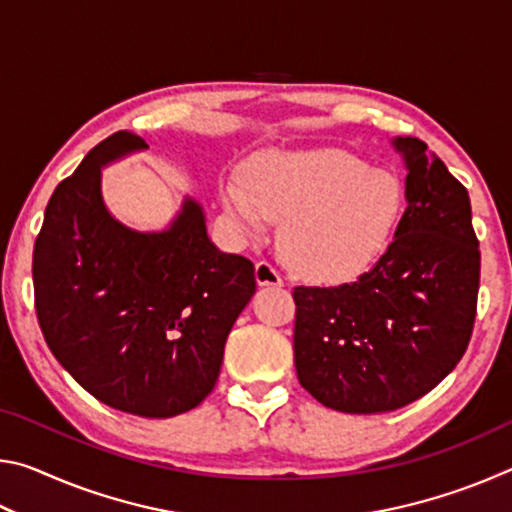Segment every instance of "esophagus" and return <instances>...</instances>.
<instances>
[{
    "mask_svg": "<svg viewBox=\"0 0 512 512\" xmlns=\"http://www.w3.org/2000/svg\"><path fill=\"white\" fill-rule=\"evenodd\" d=\"M255 280L259 287H282L284 280L282 275L275 271V268L268 262H257L255 266Z\"/></svg>",
    "mask_w": 512,
    "mask_h": 512,
    "instance_id": "34e87169",
    "label": "esophagus"
}]
</instances>
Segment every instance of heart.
I'll return each mask as SVG.
<instances>
[{
  "label": "heart",
  "instance_id": "b5f03b06",
  "mask_svg": "<svg viewBox=\"0 0 512 512\" xmlns=\"http://www.w3.org/2000/svg\"><path fill=\"white\" fill-rule=\"evenodd\" d=\"M221 201L246 237L282 219L284 262L307 280L339 282L384 253L400 221L402 189L388 171L343 151H266L246 164L244 178H223Z\"/></svg>",
  "mask_w": 512,
  "mask_h": 512
}]
</instances>
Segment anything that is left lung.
<instances>
[{
  "instance_id": "obj_1",
  "label": "left lung",
  "mask_w": 512,
  "mask_h": 512,
  "mask_svg": "<svg viewBox=\"0 0 512 512\" xmlns=\"http://www.w3.org/2000/svg\"><path fill=\"white\" fill-rule=\"evenodd\" d=\"M406 210L370 271L339 287H296L298 381L343 413H384L436 388L467 350L481 253L467 189L418 137H395Z\"/></svg>"
}]
</instances>
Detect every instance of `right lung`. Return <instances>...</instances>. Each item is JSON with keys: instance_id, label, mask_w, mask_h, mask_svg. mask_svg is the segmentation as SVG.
Returning <instances> with one entry per match:
<instances>
[{"instance_id": "add662e5", "label": "right lung", "mask_w": 512, "mask_h": 512, "mask_svg": "<svg viewBox=\"0 0 512 512\" xmlns=\"http://www.w3.org/2000/svg\"><path fill=\"white\" fill-rule=\"evenodd\" d=\"M144 149L140 135H110L54 189L33 246V291L49 350L85 391L117 411L171 418L212 393L257 282L250 259L212 244L194 198L162 232L108 212L101 167Z\"/></svg>"}]
</instances>
